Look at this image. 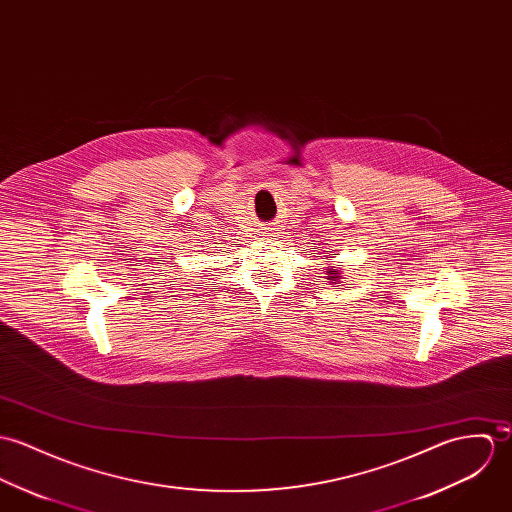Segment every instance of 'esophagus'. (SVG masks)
Returning <instances> with one entry per match:
<instances>
[{
	"label": "esophagus",
	"instance_id": "obj_1",
	"mask_svg": "<svg viewBox=\"0 0 512 512\" xmlns=\"http://www.w3.org/2000/svg\"><path fill=\"white\" fill-rule=\"evenodd\" d=\"M269 231H271V229H269ZM267 237H275V235H271V233H269V235H267Z\"/></svg>",
	"mask_w": 512,
	"mask_h": 512
}]
</instances>
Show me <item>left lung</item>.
Listing matches in <instances>:
<instances>
[{
  "mask_svg": "<svg viewBox=\"0 0 512 512\" xmlns=\"http://www.w3.org/2000/svg\"><path fill=\"white\" fill-rule=\"evenodd\" d=\"M326 279H328V283H338V279H340V269H338V267L326 269Z\"/></svg>",
  "mask_w": 512,
  "mask_h": 512,
  "instance_id": "8db88e82",
  "label": "left lung"
}]
</instances>
